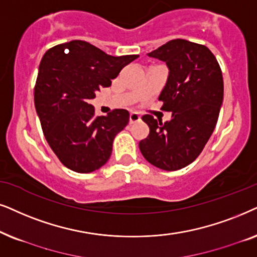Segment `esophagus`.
Masks as SVG:
<instances>
[{
	"mask_svg": "<svg viewBox=\"0 0 257 257\" xmlns=\"http://www.w3.org/2000/svg\"><path fill=\"white\" fill-rule=\"evenodd\" d=\"M140 121H141V116H140L138 112H132V114L129 115V123H131V124Z\"/></svg>",
	"mask_w": 257,
	"mask_h": 257,
	"instance_id": "esophagus-1",
	"label": "esophagus"
}]
</instances>
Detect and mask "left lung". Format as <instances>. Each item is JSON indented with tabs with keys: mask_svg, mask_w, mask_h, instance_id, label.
I'll list each match as a JSON object with an SVG mask.
<instances>
[{
	"mask_svg": "<svg viewBox=\"0 0 257 257\" xmlns=\"http://www.w3.org/2000/svg\"><path fill=\"white\" fill-rule=\"evenodd\" d=\"M147 55L168 67L159 100L172 119L162 123L143 116L149 135L139 143L140 150L157 168L182 169L196 160L216 125L223 102L221 68L206 46L187 40H172Z\"/></svg>",
	"mask_w": 257,
	"mask_h": 257,
	"instance_id": "8db88e82",
	"label": "left lung"
}]
</instances>
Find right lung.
Returning a JSON list of instances; mask_svg holds the SVG:
<instances>
[{"label":"right lung","instance_id":"obj_1","mask_svg":"<svg viewBox=\"0 0 257 257\" xmlns=\"http://www.w3.org/2000/svg\"><path fill=\"white\" fill-rule=\"evenodd\" d=\"M138 57L111 56L78 40L55 46L43 55L34 103L48 145L67 168L85 174L107 163L115 136L128 124L129 112L115 109L95 116L89 101L102 87H110L123 67Z\"/></svg>","mask_w":257,"mask_h":257}]
</instances>
